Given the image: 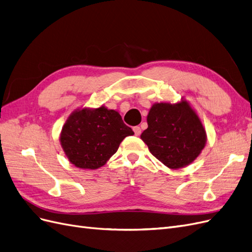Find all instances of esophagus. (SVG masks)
I'll return each mask as SVG.
<instances>
[{
  "mask_svg": "<svg viewBox=\"0 0 252 252\" xmlns=\"http://www.w3.org/2000/svg\"><path fill=\"white\" fill-rule=\"evenodd\" d=\"M133 131H134L135 135H140L142 132V129L139 126H135V127H133Z\"/></svg>",
  "mask_w": 252,
  "mask_h": 252,
  "instance_id": "esophagus-1",
  "label": "esophagus"
}]
</instances>
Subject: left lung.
Returning <instances> with one entry per match:
<instances>
[{
	"instance_id": "8db88e82",
	"label": "left lung",
	"mask_w": 252,
	"mask_h": 252,
	"mask_svg": "<svg viewBox=\"0 0 252 252\" xmlns=\"http://www.w3.org/2000/svg\"><path fill=\"white\" fill-rule=\"evenodd\" d=\"M148 128L141 134L150 152L171 169L182 168L201 154L206 132L194 110L186 101L158 103L147 116Z\"/></svg>"
}]
</instances>
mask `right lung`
Masks as SVG:
<instances>
[{"mask_svg": "<svg viewBox=\"0 0 252 252\" xmlns=\"http://www.w3.org/2000/svg\"><path fill=\"white\" fill-rule=\"evenodd\" d=\"M132 134L118 111L101 106L75 110L64 124L60 140L70 163L83 169H96L116 154L126 136Z\"/></svg>", "mask_w": 252, "mask_h": 252, "instance_id": "1", "label": "right lung"}]
</instances>
